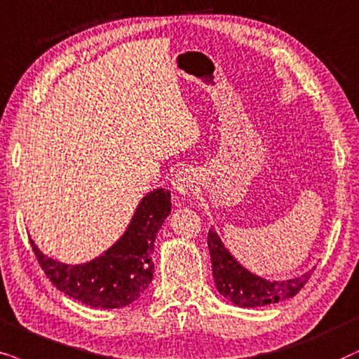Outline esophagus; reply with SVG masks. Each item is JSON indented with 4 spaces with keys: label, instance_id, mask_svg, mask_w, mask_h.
I'll use <instances>...</instances> for the list:
<instances>
[{
    "label": "esophagus",
    "instance_id": "1",
    "mask_svg": "<svg viewBox=\"0 0 359 359\" xmlns=\"http://www.w3.org/2000/svg\"><path fill=\"white\" fill-rule=\"evenodd\" d=\"M172 185H174L177 195H180V197H190L197 190V175H195L192 169L184 167V169L177 170L174 180H172Z\"/></svg>",
    "mask_w": 359,
    "mask_h": 359
}]
</instances>
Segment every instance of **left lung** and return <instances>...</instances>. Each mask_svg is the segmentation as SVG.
<instances>
[{
    "instance_id": "1",
    "label": "left lung",
    "mask_w": 359,
    "mask_h": 359,
    "mask_svg": "<svg viewBox=\"0 0 359 359\" xmlns=\"http://www.w3.org/2000/svg\"><path fill=\"white\" fill-rule=\"evenodd\" d=\"M208 251L219 295L243 309L264 307L294 297L315 269L313 266V269L284 280H271L257 276L235 259L213 226L208 231Z\"/></svg>"
}]
</instances>
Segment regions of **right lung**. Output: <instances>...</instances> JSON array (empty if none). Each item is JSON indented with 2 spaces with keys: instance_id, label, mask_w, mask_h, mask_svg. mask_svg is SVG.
I'll return each mask as SVG.
<instances>
[{
  "instance_id": "right-lung-1",
  "label": "right lung",
  "mask_w": 359,
  "mask_h": 359,
  "mask_svg": "<svg viewBox=\"0 0 359 359\" xmlns=\"http://www.w3.org/2000/svg\"><path fill=\"white\" fill-rule=\"evenodd\" d=\"M172 208L170 192L154 189L137 203L124 233L107 251L80 264H67L31 246L49 280L60 292L95 309H121L152 283L156 236Z\"/></svg>"
}]
</instances>
